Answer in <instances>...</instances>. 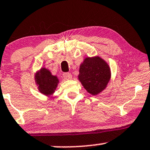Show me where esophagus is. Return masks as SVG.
<instances>
[{"instance_id": "34e87169", "label": "esophagus", "mask_w": 150, "mask_h": 150, "mask_svg": "<svg viewBox=\"0 0 150 150\" xmlns=\"http://www.w3.org/2000/svg\"><path fill=\"white\" fill-rule=\"evenodd\" d=\"M63 77L65 80H70L72 78V75L70 72H66V73H64Z\"/></svg>"}]
</instances>
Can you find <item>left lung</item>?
<instances>
[{"mask_svg":"<svg viewBox=\"0 0 150 150\" xmlns=\"http://www.w3.org/2000/svg\"><path fill=\"white\" fill-rule=\"evenodd\" d=\"M78 79L89 93L96 95L106 88L111 78L108 64L101 57H86L81 63Z\"/></svg>","mask_w":150,"mask_h":150,"instance_id":"obj_1","label":"left lung"}]
</instances>
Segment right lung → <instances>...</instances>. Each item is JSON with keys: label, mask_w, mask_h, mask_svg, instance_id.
<instances>
[{"label": "right lung", "mask_w": 150, "mask_h": 150, "mask_svg": "<svg viewBox=\"0 0 150 150\" xmlns=\"http://www.w3.org/2000/svg\"><path fill=\"white\" fill-rule=\"evenodd\" d=\"M35 80L40 93L47 96H50L55 93L59 83L56 75H52L50 70L45 67H42L36 72Z\"/></svg>", "instance_id": "obj_1"}]
</instances>
